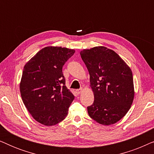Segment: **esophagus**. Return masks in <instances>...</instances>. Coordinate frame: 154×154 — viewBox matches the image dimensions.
<instances>
[{"instance_id":"34e87169","label":"esophagus","mask_w":154,"mask_h":154,"mask_svg":"<svg viewBox=\"0 0 154 154\" xmlns=\"http://www.w3.org/2000/svg\"><path fill=\"white\" fill-rule=\"evenodd\" d=\"M75 92H76V93L80 94L82 92V89H77L76 90H75Z\"/></svg>"}]
</instances>
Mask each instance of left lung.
I'll list each match as a JSON object with an SVG mask.
<instances>
[{
	"label": "left lung",
	"mask_w": 154,
	"mask_h": 154,
	"mask_svg": "<svg viewBox=\"0 0 154 154\" xmlns=\"http://www.w3.org/2000/svg\"><path fill=\"white\" fill-rule=\"evenodd\" d=\"M90 73L94 102L88 106L90 117L104 125L125 116L134 99L133 76L130 67L112 50L95 47L81 52Z\"/></svg>",
	"instance_id": "obj_1"
}]
</instances>
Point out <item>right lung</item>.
<instances>
[{"instance_id":"1","label":"right lung","mask_w":154,"mask_h":154,"mask_svg":"<svg viewBox=\"0 0 154 154\" xmlns=\"http://www.w3.org/2000/svg\"><path fill=\"white\" fill-rule=\"evenodd\" d=\"M74 52L66 48H44L24 67L21 96L29 112L43 125H56L68 114L74 95L65 85L62 67Z\"/></svg>"}]
</instances>
